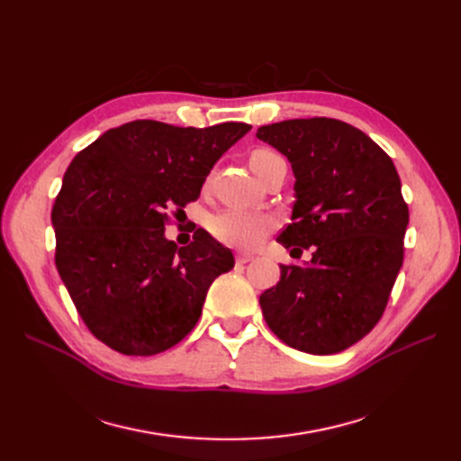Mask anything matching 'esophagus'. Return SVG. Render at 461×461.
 Returning a JSON list of instances; mask_svg holds the SVG:
<instances>
[{
  "label": "esophagus",
  "instance_id": "esophagus-1",
  "mask_svg": "<svg viewBox=\"0 0 461 461\" xmlns=\"http://www.w3.org/2000/svg\"><path fill=\"white\" fill-rule=\"evenodd\" d=\"M252 259H254L252 254H239V256H236V263H248V261H252Z\"/></svg>",
  "mask_w": 461,
  "mask_h": 461
}]
</instances>
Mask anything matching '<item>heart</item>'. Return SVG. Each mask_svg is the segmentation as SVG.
Listing matches in <instances>:
<instances>
[{
  "label": "heart",
  "instance_id": "obj_1",
  "mask_svg": "<svg viewBox=\"0 0 461 461\" xmlns=\"http://www.w3.org/2000/svg\"><path fill=\"white\" fill-rule=\"evenodd\" d=\"M283 159L276 151L267 148H258L249 156V165L259 175L263 167L269 163ZM275 229V221L269 215L246 212V209H225L217 215L209 219V232L215 239L230 248L239 249H252L256 248L265 236Z\"/></svg>",
  "mask_w": 461,
  "mask_h": 461
}]
</instances>
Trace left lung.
Wrapping results in <instances>:
<instances>
[{"mask_svg":"<svg viewBox=\"0 0 461 461\" xmlns=\"http://www.w3.org/2000/svg\"><path fill=\"white\" fill-rule=\"evenodd\" d=\"M256 136L296 176L292 222L276 242L313 252L305 265H281V281L259 296L263 317L296 350L342 352L379 323L402 267L410 212L396 167L339 119H290Z\"/></svg>","mask_w":461,"mask_h":461,"instance_id":"1","label":"left lung"}]
</instances>
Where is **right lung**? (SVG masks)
<instances>
[{
    "label": "right lung",
    "instance_id": "1",
    "mask_svg": "<svg viewBox=\"0 0 461 461\" xmlns=\"http://www.w3.org/2000/svg\"><path fill=\"white\" fill-rule=\"evenodd\" d=\"M249 129L132 121L68 165L51 209L55 265L97 340L127 356H153L198 323L209 286L234 267L232 252L202 229L178 248L165 239V225L200 198L217 159Z\"/></svg>",
    "mask_w": 461,
    "mask_h": 461
}]
</instances>
